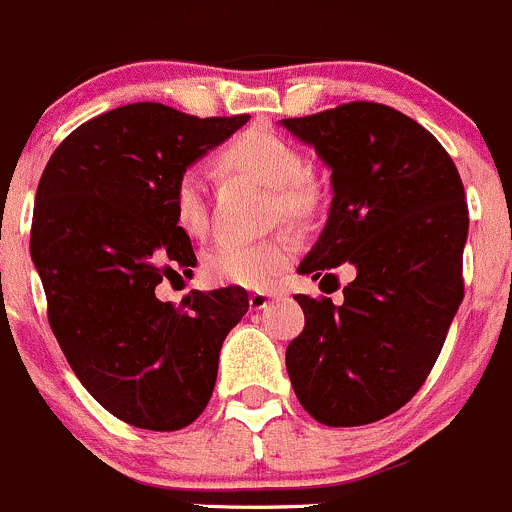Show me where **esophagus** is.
<instances>
[{
    "label": "esophagus",
    "instance_id": "obj_1",
    "mask_svg": "<svg viewBox=\"0 0 512 512\" xmlns=\"http://www.w3.org/2000/svg\"><path fill=\"white\" fill-rule=\"evenodd\" d=\"M272 298H275V295H272V293H262V290H257V293L250 295V308H252V310L267 308Z\"/></svg>",
    "mask_w": 512,
    "mask_h": 512
}]
</instances>
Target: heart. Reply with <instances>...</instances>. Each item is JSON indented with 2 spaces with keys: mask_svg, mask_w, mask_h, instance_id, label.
Returning a JSON list of instances; mask_svg holds the SVG:
<instances>
[{
  "mask_svg": "<svg viewBox=\"0 0 512 512\" xmlns=\"http://www.w3.org/2000/svg\"><path fill=\"white\" fill-rule=\"evenodd\" d=\"M224 176H242L270 191L272 217L310 222L323 207V186L305 171V156L290 138L252 126L229 138L214 156ZM174 222L186 237L202 240L209 232V209L197 174H181L171 191ZM295 237L275 232L257 242H219L204 255V272L217 285L265 290L293 262Z\"/></svg>",
  "mask_w": 512,
  "mask_h": 512,
  "instance_id": "b5f03b06",
  "label": "heart"
}]
</instances>
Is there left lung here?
I'll list each match as a JSON object with an SVG mask.
<instances>
[{
	"instance_id": "1",
	"label": "left lung",
	"mask_w": 512,
	"mask_h": 512,
	"mask_svg": "<svg viewBox=\"0 0 512 512\" xmlns=\"http://www.w3.org/2000/svg\"><path fill=\"white\" fill-rule=\"evenodd\" d=\"M280 123L315 148L333 184L298 272L336 280L333 267H356L341 305L295 295L305 328L285 351L290 384L315 422H379L424 384L465 295V186L442 143L389 105L356 100Z\"/></svg>"
}]
</instances>
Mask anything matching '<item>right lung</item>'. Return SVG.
I'll use <instances>...</instances> for the list:
<instances>
[{"label": "right lung", "mask_w": 512, "mask_h": 512, "mask_svg": "<svg viewBox=\"0 0 512 512\" xmlns=\"http://www.w3.org/2000/svg\"><path fill=\"white\" fill-rule=\"evenodd\" d=\"M247 121L121 105L75 128L42 171L30 255L50 328L88 394L138 429L174 432L204 412L224 338L250 308L234 285L156 298L197 265L171 212L176 179Z\"/></svg>", "instance_id": "add662e5"}]
</instances>
